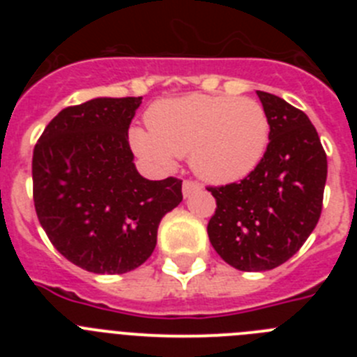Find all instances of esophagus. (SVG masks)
I'll return each mask as SVG.
<instances>
[{
  "mask_svg": "<svg viewBox=\"0 0 357 357\" xmlns=\"http://www.w3.org/2000/svg\"><path fill=\"white\" fill-rule=\"evenodd\" d=\"M195 191H200V184L195 181H184V184H182V193H184V197H191Z\"/></svg>",
  "mask_w": 357,
  "mask_h": 357,
  "instance_id": "obj_1",
  "label": "esophagus"
}]
</instances>
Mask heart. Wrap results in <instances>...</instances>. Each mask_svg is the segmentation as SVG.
<instances>
[{
	"mask_svg": "<svg viewBox=\"0 0 357 357\" xmlns=\"http://www.w3.org/2000/svg\"><path fill=\"white\" fill-rule=\"evenodd\" d=\"M148 130L134 127L130 144L137 155L160 168L175 157L211 184H230L250 175L270 143V119L252 98L188 94L168 98L146 112Z\"/></svg>",
	"mask_w": 357,
	"mask_h": 357,
	"instance_id": "obj_1",
	"label": "heart"
}]
</instances>
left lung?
<instances>
[{"mask_svg": "<svg viewBox=\"0 0 357 357\" xmlns=\"http://www.w3.org/2000/svg\"><path fill=\"white\" fill-rule=\"evenodd\" d=\"M270 119V143L259 166L241 182L207 188L216 198L211 245L241 272H266L301 250L320 220L327 155L302 110L257 91Z\"/></svg>", "mask_w": 357, "mask_h": 357, "instance_id": "obj_1", "label": "left lung"}]
</instances>
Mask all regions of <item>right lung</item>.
Masks as SVG:
<instances>
[{
  "label": "right lung",
  "mask_w": 357,
  "mask_h": 357,
  "mask_svg": "<svg viewBox=\"0 0 357 357\" xmlns=\"http://www.w3.org/2000/svg\"><path fill=\"white\" fill-rule=\"evenodd\" d=\"M143 98H94L61 110L33 148V204L53 247L93 273H127L151 255L182 181L135 169L128 127Z\"/></svg>",
  "instance_id": "obj_1"
}]
</instances>
